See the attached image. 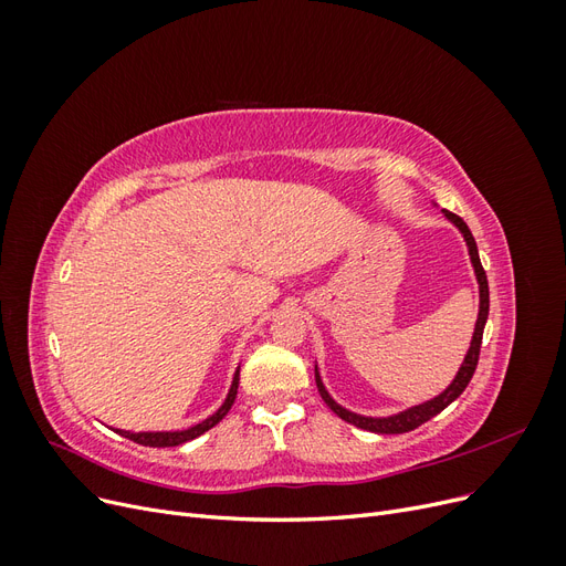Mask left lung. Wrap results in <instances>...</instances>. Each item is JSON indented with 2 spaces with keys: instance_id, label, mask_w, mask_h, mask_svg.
Here are the masks:
<instances>
[{
  "instance_id": "1",
  "label": "left lung",
  "mask_w": 566,
  "mask_h": 566,
  "mask_svg": "<svg viewBox=\"0 0 566 566\" xmlns=\"http://www.w3.org/2000/svg\"><path fill=\"white\" fill-rule=\"evenodd\" d=\"M443 214H447L453 224L462 231V235H465L468 241V248H470V260L474 264V273H476V281H479V318H476V325H474V335H472V345H470V352L465 356V364L460 366L455 380L451 382V387L447 391H441L437 399L427 401V403H420V406H413L403 410V413L399 416H391V418H364V416H356L352 413V410L342 408L339 403H335L331 399V394L325 391L318 373H316V387H318V394L321 399L328 403V408L333 410L335 416H339L345 422L349 424H356L361 427V430H368V432H378V434H403V432H410L416 430V427L424 424L430 418H434L437 413H441L443 408H447L449 403H453L462 391H465V387L470 385L472 375L476 370V364H479V349H482V337H484V325H486V318H489V281H486V271L482 266V262H479V252H476V243L474 238L468 229L465 221H462L458 214L443 210Z\"/></svg>"
}]
</instances>
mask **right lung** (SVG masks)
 Instances as JSON below:
<instances>
[{
  "label": "right lung",
  "mask_w": 566,
  "mask_h": 566,
  "mask_svg": "<svg viewBox=\"0 0 566 566\" xmlns=\"http://www.w3.org/2000/svg\"><path fill=\"white\" fill-rule=\"evenodd\" d=\"M235 391H238V373H235L233 385H231V389H229L227 401L221 403V408L217 410V413L210 416L208 420H202V422L196 424V427H188V430H184V432H123V430H119V434L132 439V441H136V443H142V447H153V449L179 447V443H186V441H191V439L200 437L202 432L212 430V427L229 413V408H231L233 401H235Z\"/></svg>",
  "instance_id": "right-lung-1"
}]
</instances>
